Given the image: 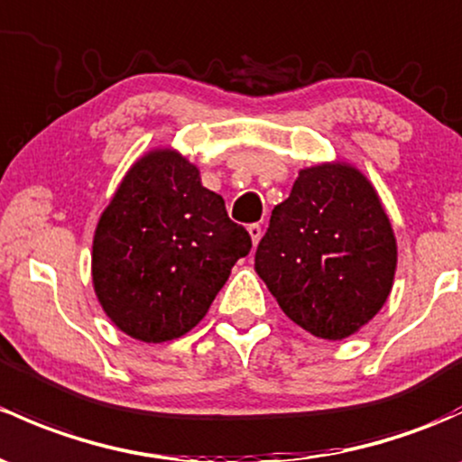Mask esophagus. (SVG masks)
<instances>
[{
    "instance_id": "obj_1",
    "label": "esophagus",
    "mask_w": 462,
    "mask_h": 462,
    "mask_svg": "<svg viewBox=\"0 0 462 462\" xmlns=\"http://www.w3.org/2000/svg\"><path fill=\"white\" fill-rule=\"evenodd\" d=\"M247 232H250V239H252V244H259L261 241V226L259 223H250V226H247Z\"/></svg>"
}]
</instances>
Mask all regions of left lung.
<instances>
[{
	"label": "left lung",
	"instance_id": "obj_1",
	"mask_svg": "<svg viewBox=\"0 0 462 462\" xmlns=\"http://www.w3.org/2000/svg\"><path fill=\"white\" fill-rule=\"evenodd\" d=\"M254 268L281 310L328 341L376 317L396 270L392 223L372 183L347 163L300 170L272 210Z\"/></svg>",
	"mask_w": 462,
	"mask_h": 462
}]
</instances>
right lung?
<instances>
[{
	"mask_svg": "<svg viewBox=\"0 0 462 462\" xmlns=\"http://www.w3.org/2000/svg\"><path fill=\"white\" fill-rule=\"evenodd\" d=\"M250 247L197 166L174 150H152L128 170L97 223L92 283L121 332L172 341L206 317Z\"/></svg>",
	"mask_w": 462,
	"mask_h": 462,
	"instance_id": "add662e5",
	"label": "right lung"
}]
</instances>
